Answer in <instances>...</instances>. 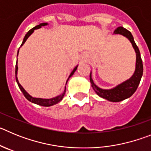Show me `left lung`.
I'll return each instance as SVG.
<instances>
[{"mask_svg":"<svg viewBox=\"0 0 151 151\" xmlns=\"http://www.w3.org/2000/svg\"><path fill=\"white\" fill-rule=\"evenodd\" d=\"M114 34L122 35L125 36L130 41L132 45L133 48L134 49V51L136 53L135 71H134V74L129 79L126 80L125 82L117 85L116 87L112 89H107V90L100 88L94 83L91 78V73L90 74V82L91 84V87L97 93V95L104 98V99L108 100V101H112V102H119V101H122L130 97L137 90L142 75H143V63H142L139 49L134 42V38H133L132 33L129 30L120 26L114 31Z\"/></svg>","mask_w":151,"mask_h":151,"instance_id":"1","label":"left lung"}]
</instances>
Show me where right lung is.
<instances>
[{
	"mask_svg": "<svg viewBox=\"0 0 151 151\" xmlns=\"http://www.w3.org/2000/svg\"><path fill=\"white\" fill-rule=\"evenodd\" d=\"M47 22H44V23L39 24V25H38V26H36L35 27H34V28H32V29H30V30H29V32L26 33V35H25V37H24V39H23V41H22V45H21L20 47H22V45H24V43L26 42V41L28 39V38H29L31 35L32 34L33 32L35 31V29H40V28H41V26H47ZM18 54H19V50H18ZM18 54H17V56H18ZM77 67H78V66H76V67L74 68V69H73V71H72V73H70L69 78H68L67 81H66V83H67L69 78H70V77H71L73 74H74V73L76 72V70L77 69ZM17 70H18V66H17V63H16V71H15V73H16V80H17V84H18L19 88V89L21 90V91L22 92V94H24V96L26 97V98L28 100V101H31L32 103H34V104H38V105H40V106H53V105L59 103L60 101H62V99L63 98L64 95H65V93H66V87H65V90H64V91L63 92V94H60L59 96L54 97V98H50V99H42V98H36V97H32L31 95H29L27 92L26 91V90H25V89H24L22 87V85L19 83L18 78H17Z\"/></svg>",
	"mask_w": 151,
	"mask_h": 151,
	"instance_id": "obj_1",
	"label": "right lung"
}]
</instances>
